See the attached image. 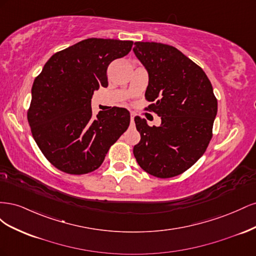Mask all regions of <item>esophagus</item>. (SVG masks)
Masks as SVG:
<instances>
[{"label": "esophagus", "instance_id": "obj_1", "mask_svg": "<svg viewBox=\"0 0 256 256\" xmlns=\"http://www.w3.org/2000/svg\"><path fill=\"white\" fill-rule=\"evenodd\" d=\"M134 116H136V114L131 113V122H134Z\"/></svg>", "mask_w": 256, "mask_h": 256}]
</instances>
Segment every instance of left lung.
Segmentation results:
<instances>
[{"label":"left lung","instance_id":"1","mask_svg":"<svg viewBox=\"0 0 256 256\" xmlns=\"http://www.w3.org/2000/svg\"><path fill=\"white\" fill-rule=\"evenodd\" d=\"M134 52L148 72L145 97L161 116L159 127L136 116L141 141L134 154L145 172L159 178L187 171L203 156L212 136L218 102L203 69L172 46L134 42Z\"/></svg>","mask_w":256,"mask_h":256}]
</instances>
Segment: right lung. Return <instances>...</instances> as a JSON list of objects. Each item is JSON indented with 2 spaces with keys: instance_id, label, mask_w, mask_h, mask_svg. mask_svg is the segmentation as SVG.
<instances>
[{
  "instance_id": "1",
  "label": "right lung",
  "mask_w": 256,
  "mask_h": 256,
  "mask_svg": "<svg viewBox=\"0 0 256 256\" xmlns=\"http://www.w3.org/2000/svg\"><path fill=\"white\" fill-rule=\"evenodd\" d=\"M134 42L88 38L49 58L32 86L28 120L36 144L65 173L95 171L125 132L130 113L114 106L92 118L94 92L108 86L111 62L127 56Z\"/></svg>"
}]
</instances>
